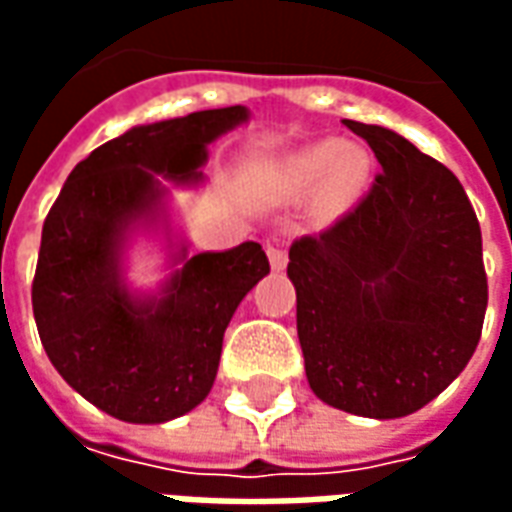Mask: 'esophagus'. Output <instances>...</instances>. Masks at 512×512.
Masks as SVG:
<instances>
[{
	"mask_svg": "<svg viewBox=\"0 0 512 512\" xmlns=\"http://www.w3.org/2000/svg\"><path fill=\"white\" fill-rule=\"evenodd\" d=\"M266 255L274 271H282V268L288 266V252H285V246L277 238H268L266 241Z\"/></svg>",
	"mask_w": 512,
	"mask_h": 512,
	"instance_id": "1",
	"label": "esophagus"
}]
</instances>
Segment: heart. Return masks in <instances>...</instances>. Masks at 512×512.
Instances as JSON below:
<instances>
[{
  "label": "heart",
  "instance_id": "b5f03b06",
  "mask_svg": "<svg viewBox=\"0 0 512 512\" xmlns=\"http://www.w3.org/2000/svg\"><path fill=\"white\" fill-rule=\"evenodd\" d=\"M365 172L367 158L359 150L345 147L340 139H323L318 145L301 150L299 156L290 161V175L301 186H315L329 177L326 189L334 200L351 197L365 180Z\"/></svg>",
  "mask_w": 512,
  "mask_h": 512
}]
</instances>
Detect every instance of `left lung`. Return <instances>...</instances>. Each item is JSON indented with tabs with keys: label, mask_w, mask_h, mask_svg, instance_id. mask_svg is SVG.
Returning <instances> with one entry per match:
<instances>
[{
	"label": "left lung",
	"mask_w": 512,
	"mask_h": 512,
	"mask_svg": "<svg viewBox=\"0 0 512 512\" xmlns=\"http://www.w3.org/2000/svg\"><path fill=\"white\" fill-rule=\"evenodd\" d=\"M384 172L367 197L290 246L296 329L312 392L359 417L428 406L483 332V235L450 169L381 126L343 120Z\"/></svg>",
	"instance_id": "1"
}]
</instances>
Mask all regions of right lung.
<instances>
[{
	"label": "right lung",
	"instance_id": "1",
	"mask_svg": "<svg viewBox=\"0 0 512 512\" xmlns=\"http://www.w3.org/2000/svg\"><path fill=\"white\" fill-rule=\"evenodd\" d=\"M246 117L224 106L131 128L73 167L43 222L32 279L40 343L79 395L123 422L200 406L235 307L268 274L263 246L246 241L186 257L153 299H134L120 277L128 230L161 205L158 175L200 180L205 147Z\"/></svg>",
	"mask_w": 512,
	"mask_h": 512
}]
</instances>
